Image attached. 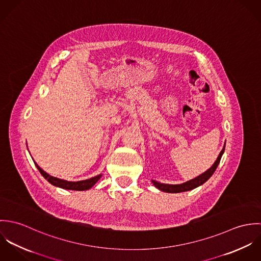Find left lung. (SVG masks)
<instances>
[{
  "mask_svg": "<svg viewBox=\"0 0 261 261\" xmlns=\"http://www.w3.org/2000/svg\"><path fill=\"white\" fill-rule=\"evenodd\" d=\"M224 150H225V145H224L223 149L220 151L217 160L215 161V163L212 165V167L210 169H208L206 172H204L203 174L199 175L198 177L190 180V181H187L185 183H182V184H178V185H170V184H163V183H160V182H156L154 180H151V183L152 185L158 188L160 191H163V192H167V193H181V192H187V191H191L197 187L201 186L203 185L205 182H207L210 177L214 174V172L216 171L219 163H220V160L222 158V154L224 153Z\"/></svg>",
  "mask_w": 261,
  "mask_h": 261,
  "instance_id": "obj_1",
  "label": "left lung"
}]
</instances>
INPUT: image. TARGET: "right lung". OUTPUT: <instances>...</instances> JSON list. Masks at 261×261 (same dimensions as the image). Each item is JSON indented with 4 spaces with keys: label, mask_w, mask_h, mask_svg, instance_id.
<instances>
[{
    "label": "right lung",
    "mask_w": 261,
    "mask_h": 261,
    "mask_svg": "<svg viewBox=\"0 0 261 261\" xmlns=\"http://www.w3.org/2000/svg\"><path fill=\"white\" fill-rule=\"evenodd\" d=\"M35 166L37 167L39 172L41 173V175L53 186L59 187L62 189H66V190H73V191H85V190H89L91 187L94 186L96 184V182L101 178L102 174H99L95 177H92L90 179L87 180H83V181H77V182H70V181H66V180H62L53 176H50L49 174H47L46 172H44L39 166L37 163H35Z\"/></svg>",
    "instance_id": "right-lung-1"
}]
</instances>
